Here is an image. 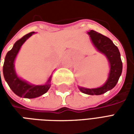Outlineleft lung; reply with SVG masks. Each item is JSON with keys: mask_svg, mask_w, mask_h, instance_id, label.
<instances>
[{"mask_svg": "<svg viewBox=\"0 0 134 134\" xmlns=\"http://www.w3.org/2000/svg\"><path fill=\"white\" fill-rule=\"evenodd\" d=\"M87 34L90 35L95 47L107 57L109 61L110 70L108 80L102 87L95 89H87L79 87V89L85 94L99 96L111 90L116 85L122 72L123 64L118 47L113 43L109 38L93 30H90Z\"/></svg>", "mask_w": 134, "mask_h": 134, "instance_id": "obj_1", "label": "left lung"}]
</instances>
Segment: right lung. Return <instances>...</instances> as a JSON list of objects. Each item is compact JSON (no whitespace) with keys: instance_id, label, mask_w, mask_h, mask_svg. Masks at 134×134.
<instances>
[{"instance_id":"add662e5","label":"right lung","mask_w":134,"mask_h":134,"mask_svg":"<svg viewBox=\"0 0 134 134\" xmlns=\"http://www.w3.org/2000/svg\"><path fill=\"white\" fill-rule=\"evenodd\" d=\"M33 34L34 32L27 34L16 41L13 45V48L6 54L3 67L4 78L10 89L18 96L26 98H34L42 96L43 94L47 93L51 86V84H49L51 77L48 80L49 82L44 85H31L19 78L15 72L13 64L14 59L16 58L22 44Z\"/></svg>"}]
</instances>
